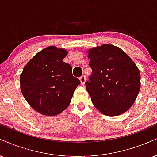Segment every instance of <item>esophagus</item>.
<instances>
[{
  "label": "esophagus",
  "instance_id": "34e87169",
  "mask_svg": "<svg viewBox=\"0 0 157 157\" xmlns=\"http://www.w3.org/2000/svg\"><path fill=\"white\" fill-rule=\"evenodd\" d=\"M86 76H85V75H82V76H81L80 77V83L82 84V85H84L85 84V82H86Z\"/></svg>",
  "mask_w": 157,
  "mask_h": 157
}]
</instances>
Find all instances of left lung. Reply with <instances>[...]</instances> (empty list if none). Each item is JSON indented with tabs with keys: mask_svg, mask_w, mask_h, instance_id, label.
<instances>
[{
	"mask_svg": "<svg viewBox=\"0 0 157 157\" xmlns=\"http://www.w3.org/2000/svg\"><path fill=\"white\" fill-rule=\"evenodd\" d=\"M88 52L92 72L86 86L94 105L107 116L127 111L140 89L137 66L121 48L112 45H102Z\"/></svg>",
	"mask_w": 157,
	"mask_h": 157,
	"instance_id": "left-lung-1",
	"label": "left lung"
}]
</instances>
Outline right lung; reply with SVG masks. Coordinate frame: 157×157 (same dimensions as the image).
<instances>
[{
	"label": "right lung",
	"instance_id": "add662e5",
	"mask_svg": "<svg viewBox=\"0 0 157 157\" xmlns=\"http://www.w3.org/2000/svg\"><path fill=\"white\" fill-rule=\"evenodd\" d=\"M66 55V50L55 46L44 48L29 61L20 77L23 97L42 114L54 116L63 111L80 84L71 65L63 61Z\"/></svg>",
	"mask_w": 157,
	"mask_h": 157
}]
</instances>
